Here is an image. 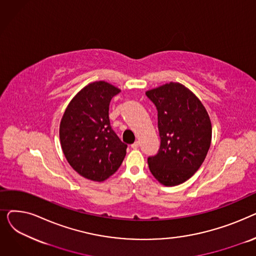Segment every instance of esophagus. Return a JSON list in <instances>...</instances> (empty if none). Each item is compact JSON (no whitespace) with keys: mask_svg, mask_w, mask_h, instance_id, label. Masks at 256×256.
Wrapping results in <instances>:
<instances>
[{"mask_svg":"<svg viewBox=\"0 0 256 256\" xmlns=\"http://www.w3.org/2000/svg\"><path fill=\"white\" fill-rule=\"evenodd\" d=\"M130 147H132V148H134V150L138 148V147H139V142H138V141H136L135 143H132V144L130 145Z\"/></svg>","mask_w":256,"mask_h":256,"instance_id":"1","label":"esophagus"}]
</instances>
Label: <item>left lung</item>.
<instances>
[{
  "label": "left lung",
  "instance_id": "1",
  "mask_svg": "<svg viewBox=\"0 0 256 256\" xmlns=\"http://www.w3.org/2000/svg\"><path fill=\"white\" fill-rule=\"evenodd\" d=\"M156 106L160 138L158 152L147 162L154 178L178 186L202 165L212 142V122L204 106L180 83L170 82L146 91Z\"/></svg>",
  "mask_w": 256,
  "mask_h": 256
}]
</instances>
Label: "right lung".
Segmentation results:
<instances>
[{
  "label": "right lung",
  "mask_w": 256,
  "mask_h": 256,
  "mask_svg": "<svg viewBox=\"0 0 256 256\" xmlns=\"http://www.w3.org/2000/svg\"><path fill=\"white\" fill-rule=\"evenodd\" d=\"M121 90L96 80L78 91L60 122V143L67 162L83 178L104 182L118 170L128 145L110 126L109 106Z\"/></svg>",
  "instance_id": "obj_1"
}]
</instances>
